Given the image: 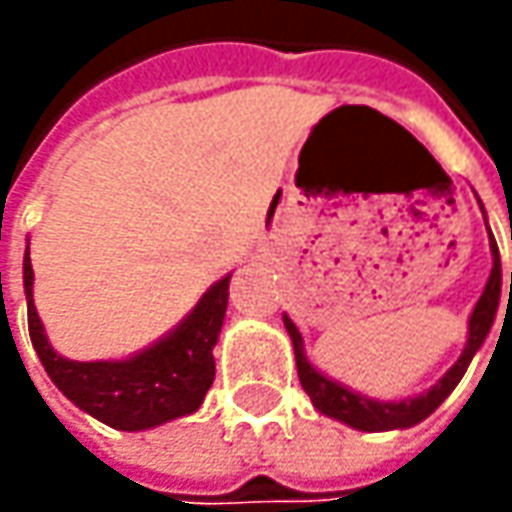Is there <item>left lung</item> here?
Wrapping results in <instances>:
<instances>
[{
	"label": "left lung",
	"mask_w": 512,
	"mask_h": 512,
	"mask_svg": "<svg viewBox=\"0 0 512 512\" xmlns=\"http://www.w3.org/2000/svg\"><path fill=\"white\" fill-rule=\"evenodd\" d=\"M484 210V207H482ZM490 250H493V270H490V279L484 287L482 299L470 316V333H467V344H464L459 362L453 364L447 373H444L439 382L433 384L427 393L416 396V399H404V402H373L367 396H359L353 390H347L342 384L330 382L327 376H322L313 364L307 362L305 344H302V333L296 330V325L285 316V327L293 339V350H296V370H299V382L305 387V393L310 396V402L316 410H322L325 416H333L339 422L350 424L356 430H399V427H413L422 419H427L439 404L453 393V387L462 382L464 370L470 359L476 356V350L482 347L487 339L493 319H496V310H499V299H502V262H499V245L490 233ZM510 299H512V273H510ZM507 299V307H510Z\"/></svg>",
	"instance_id": "1"
}]
</instances>
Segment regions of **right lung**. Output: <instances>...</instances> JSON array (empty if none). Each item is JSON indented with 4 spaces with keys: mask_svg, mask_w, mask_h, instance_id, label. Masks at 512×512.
<instances>
[{
    "mask_svg": "<svg viewBox=\"0 0 512 512\" xmlns=\"http://www.w3.org/2000/svg\"><path fill=\"white\" fill-rule=\"evenodd\" d=\"M230 276L207 290L182 325L125 362H70L50 347L33 307V267L25 250L28 330L53 384L93 419L116 430H148L193 413L216 376L213 347L225 322Z\"/></svg>",
    "mask_w": 512,
    "mask_h": 512,
    "instance_id": "right-lung-1",
    "label": "right lung"
}]
</instances>
